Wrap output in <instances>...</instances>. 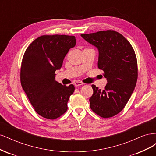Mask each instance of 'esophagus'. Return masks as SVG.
Listing matches in <instances>:
<instances>
[{
  "label": "esophagus",
  "mask_w": 156,
  "mask_h": 156,
  "mask_svg": "<svg viewBox=\"0 0 156 156\" xmlns=\"http://www.w3.org/2000/svg\"><path fill=\"white\" fill-rule=\"evenodd\" d=\"M83 83L81 82V81H76V82L74 83V85H75V87H79L80 85H83Z\"/></svg>",
  "instance_id": "obj_1"
}]
</instances>
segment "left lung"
I'll return each mask as SVG.
<instances>
[{
    "label": "left lung",
    "mask_w": 156,
    "mask_h": 156,
    "mask_svg": "<svg viewBox=\"0 0 156 156\" xmlns=\"http://www.w3.org/2000/svg\"><path fill=\"white\" fill-rule=\"evenodd\" d=\"M81 36L99 51L98 68L107 83L101 90L92 84L90 108L102 118L114 116L129 101L138 78L137 60L129 41L115 30L99 31Z\"/></svg>",
    "instance_id": "1"
}]
</instances>
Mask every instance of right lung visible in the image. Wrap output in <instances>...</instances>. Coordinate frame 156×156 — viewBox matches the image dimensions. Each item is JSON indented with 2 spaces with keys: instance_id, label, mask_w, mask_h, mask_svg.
<instances>
[{
  "instance_id": "1",
  "label": "right lung",
  "mask_w": 156,
  "mask_h": 156,
  "mask_svg": "<svg viewBox=\"0 0 156 156\" xmlns=\"http://www.w3.org/2000/svg\"><path fill=\"white\" fill-rule=\"evenodd\" d=\"M75 44L74 36L43 35L32 42L23 55L22 88L34 111L45 119H58L68 110L75 87L56 81L55 71L62 67L65 56Z\"/></svg>"
}]
</instances>
